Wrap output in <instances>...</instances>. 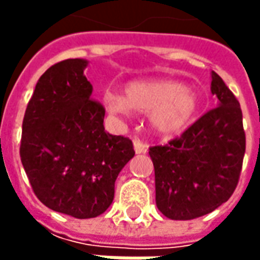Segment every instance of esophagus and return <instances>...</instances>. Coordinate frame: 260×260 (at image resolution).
Here are the masks:
<instances>
[{
	"label": "esophagus",
	"instance_id": "34e87169",
	"mask_svg": "<svg viewBox=\"0 0 260 260\" xmlns=\"http://www.w3.org/2000/svg\"><path fill=\"white\" fill-rule=\"evenodd\" d=\"M133 146H135L136 153H146L147 152V145L145 142H142L140 139H135L133 140Z\"/></svg>",
	"mask_w": 260,
	"mask_h": 260
}]
</instances>
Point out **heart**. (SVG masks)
I'll list each match as a JSON object with an SVG mask.
<instances>
[{"mask_svg": "<svg viewBox=\"0 0 260 260\" xmlns=\"http://www.w3.org/2000/svg\"><path fill=\"white\" fill-rule=\"evenodd\" d=\"M108 113L127 115L132 110L149 113V124L159 135H176L185 130L198 114L201 100L194 88L171 79L133 81L124 86L123 96L104 95Z\"/></svg>", "mask_w": 260, "mask_h": 260, "instance_id": "b5f03b06", "label": "heart"}]
</instances>
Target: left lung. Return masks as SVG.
<instances>
[{
    "label": "left lung",
    "instance_id": "obj_1",
    "mask_svg": "<svg viewBox=\"0 0 260 260\" xmlns=\"http://www.w3.org/2000/svg\"><path fill=\"white\" fill-rule=\"evenodd\" d=\"M218 107L205 113L181 137L153 146L156 205L171 220L208 214L235 192L246 150L243 115L235 94L211 72Z\"/></svg>",
    "mask_w": 260,
    "mask_h": 260
}]
</instances>
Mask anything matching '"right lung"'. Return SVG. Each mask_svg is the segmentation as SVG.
<instances>
[{
  "instance_id": "right-lung-1",
  "label": "right lung",
  "mask_w": 260,
  "mask_h": 260,
  "mask_svg": "<svg viewBox=\"0 0 260 260\" xmlns=\"http://www.w3.org/2000/svg\"><path fill=\"white\" fill-rule=\"evenodd\" d=\"M85 59L50 66L23 120L20 157L36 197L50 210L92 218L114 200L120 171L135 156L130 139L104 130L105 108L91 100Z\"/></svg>"
}]
</instances>
